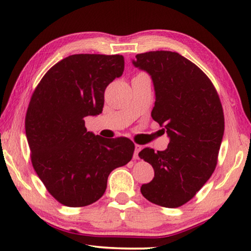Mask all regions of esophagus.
<instances>
[{"label": "esophagus", "instance_id": "esophagus-1", "mask_svg": "<svg viewBox=\"0 0 251 251\" xmlns=\"http://www.w3.org/2000/svg\"><path fill=\"white\" fill-rule=\"evenodd\" d=\"M142 151V146L141 145H137V144H136L135 145V151H134V158L135 159H137L138 158V152Z\"/></svg>", "mask_w": 251, "mask_h": 251}]
</instances>
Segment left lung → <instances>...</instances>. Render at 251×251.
<instances>
[{
	"label": "left lung",
	"mask_w": 251,
	"mask_h": 251,
	"mask_svg": "<svg viewBox=\"0 0 251 251\" xmlns=\"http://www.w3.org/2000/svg\"><path fill=\"white\" fill-rule=\"evenodd\" d=\"M133 64L151 76L156 95L151 117L169 137L165 151L146 147L138 154L155 172L141 192L152 203L177 208L189 201L215 171L225 130L223 106L208 76L180 54L142 53Z\"/></svg>",
	"instance_id": "left-lung-1"
}]
</instances>
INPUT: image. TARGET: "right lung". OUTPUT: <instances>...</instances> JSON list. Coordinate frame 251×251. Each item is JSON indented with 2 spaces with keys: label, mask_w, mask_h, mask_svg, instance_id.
<instances>
[{
  "label": "right lung",
  "mask_w": 251,
  "mask_h": 251,
  "mask_svg": "<svg viewBox=\"0 0 251 251\" xmlns=\"http://www.w3.org/2000/svg\"><path fill=\"white\" fill-rule=\"evenodd\" d=\"M123 72L122 55H71L50 67L33 93L25 117L32 165L62 205L99 201L110 172L133 157L130 139L95 136L84 121L101 113L106 87Z\"/></svg>",
  "instance_id": "1"
}]
</instances>
